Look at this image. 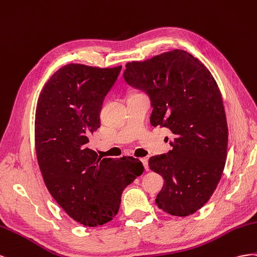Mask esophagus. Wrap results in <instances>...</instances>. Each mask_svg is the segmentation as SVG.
<instances>
[{"mask_svg": "<svg viewBox=\"0 0 257 257\" xmlns=\"http://www.w3.org/2000/svg\"><path fill=\"white\" fill-rule=\"evenodd\" d=\"M141 161H142V164L144 165L146 171H149V159L146 158V157H144V158H141Z\"/></svg>", "mask_w": 257, "mask_h": 257, "instance_id": "obj_1", "label": "esophagus"}]
</instances>
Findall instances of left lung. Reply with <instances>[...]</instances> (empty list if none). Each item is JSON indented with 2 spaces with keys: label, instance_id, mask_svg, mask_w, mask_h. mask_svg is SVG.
<instances>
[{
  "label": "left lung",
  "instance_id": "8db88e82",
  "mask_svg": "<svg viewBox=\"0 0 257 257\" xmlns=\"http://www.w3.org/2000/svg\"><path fill=\"white\" fill-rule=\"evenodd\" d=\"M123 78L149 94L152 126L173 134L172 151L149 161L165 179L158 208L174 216L195 213L214 193L227 156L228 127L214 77L193 55L174 49L128 62Z\"/></svg>",
  "mask_w": 257,
  "mask_h": 257
}]
</instances>
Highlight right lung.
I'll list each match as a JSON object with an SVG mask.
<instances>
[{
	"instance_id": "obj_1",
	"label": "right lung",
	"mask_w": 257,
	"mask_h": 257,
	"mask_svg": "<svg viewBox=\"0 0 257 257\" xmlns=\"http://www.w3.org/2000/svg\"><path fill=\"white\" fill-rule=\"evenodd\" d=\"M120 70L64 65L48 79L36 105L35 151L45 185L70 217L89 227L112 221L122 190L144 171L137 158H102L88 148Z\"/></svg>"
}]
</instances>
